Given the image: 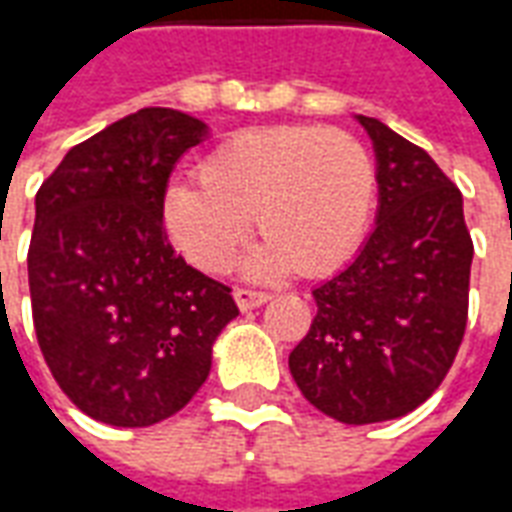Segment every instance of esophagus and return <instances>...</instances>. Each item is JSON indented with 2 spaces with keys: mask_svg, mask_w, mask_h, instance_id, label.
Returning a JSON list of instances; mask_svg holds the SVG:
<instances>
[{
  "mask_svg": "<svg viewBox=\"0 0 512 512\" xmlns=\"http://www.w3.org/2000/svg\"><path fill=\"white\" fill-rule=\"evenodd\" d=\"M235 304H238V310H255V307H263L266 301H271V296L268 293H263V290H246V288H238L233 293Z\"/></svg>",
  "mask_w": 512,
  "mask_h": 512,
  "instance_id": "34e87169",
  "label": "esophagus"
}]
</instances>
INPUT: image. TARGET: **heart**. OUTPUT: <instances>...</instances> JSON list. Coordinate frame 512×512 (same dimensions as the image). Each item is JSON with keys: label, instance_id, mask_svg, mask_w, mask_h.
Returning a JSON list of instances; mask_svg holds the SVG:
<instances>
[{"label": "heart", "instance_id": "heart-1", "mask_svg": "<svg viewBox=\"0 0 512 512\" xmlns=\"http://www.w3.org/2000/svg\"><path fill=\"white\" fill-rule=\"evenodd\" d=\"M199 180L164 191L169 238L202 271H227L252 230L263 235L244 274H326L354 252L376 202L367 147L340 128L266 126L238 131L202 161Z\"/></svg>", "mask_w": 512, "mask_h": 512}]
</instances>
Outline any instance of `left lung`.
<instances>
[{
	"label": "left lung",
	"mask_w": 512,
	"mask_h": 512,
	"mask_svg": "<svg viewBox=\"0 0 512 512\" xmlns=\"http://www.w3.org/2000/svg\"><path fill=\"white\" fill-rule=\"evenodd\" d=\"M376 227L312 290L318 315L290 354L301 395L345 425L397 419L428 400L466 329L474 246L463 197L439 164L376 117Z\"/></svg>",
	"instance_id": "8db88e82"
}]
</instances>
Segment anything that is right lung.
Returning <instances> with one entry per match:
<instances>
[{"mask_svg":"<svg viewBox=\"0 0 512 512\" xmlns=\"http://www.w3.org/2000/svg\"><path fill=\"white\" fill-rule=\"evenodd\" d=\"M211 128L178 109H139L71 147L35 197L29 296L35 334L73 406L115 428L178 414L211 373L238 315L164 233V191Z\"/></svg>","mask_w":512,"mask_h":512,"instance_id":"1","label":"right lung"}]
</instances>
